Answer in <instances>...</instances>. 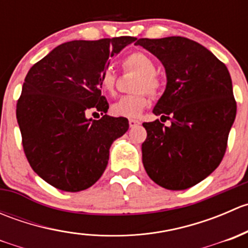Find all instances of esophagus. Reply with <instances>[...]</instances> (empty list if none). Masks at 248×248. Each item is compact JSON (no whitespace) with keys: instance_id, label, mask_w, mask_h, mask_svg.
Wrapping results in <instances>:
<instances>
[{"instance_id":"obj_1","label":"esophagus","mask_w":248,"mask_h":248,"mask_svg":"<svg viewBox=\"0 0 248 248\" xmlns=\"http://www.w3.org/2000/svg\"><path fill=\"white\" fill-rule=\"evenodd\" d=\"M128 124H129V127H131V128H134V127H137L139 124V121H137V120H129L128 121Z\"/></svg>"}]
</instances>
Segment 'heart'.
<instances>
[{
	"instance_id": "heart-1",
	"label": "heart",
	"mask_w": 248,
	"mask_h": 248,
	"mask_svg": "<svg viewBox=\"0 0 248 248\" xmlns=\"http://www.w3.org/2000/svg\"><path fill=\"white\" fill-rule=\"evenodd\" d=\"M124 66L140 73V78L137 81V90H146L151 94H156L158 92L161 84L158 77L155 74L156 64L149 55L141 51L132 52L124 60ZM115 84H116V76L114 72L110 68L104 69L99 77L101 89L106 93L112 94L115 91ZM149 104L150 98L147 93L140 91L138 93L124 94L120 97L115 103H112L110 110L114 116L136 119L140 116V114Z\"/></svg>"
}]
</instances>
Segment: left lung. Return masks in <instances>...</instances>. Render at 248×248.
Here are the masks:
<instances>
[{
    "instance_id": "obj_1",
    "label": "left lung",
    "mask_w": 248,
    "mask_h": 248,
    "mask_svg": "<svg viewBox=\"0 0 248 248\" xmlns=\"http://www.w3.org/2000/svg\"><path fill=\"white\" fill-rule=\"evenodd\" d=\"M136 46L166 69V90L152 112L171 122L142 124L144 168L163 188H189L209 176L226 152L236 116L231 74L210 50L185 37L140 38Z\"/></svg>"
}]
</instances>
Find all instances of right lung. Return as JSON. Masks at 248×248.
I'll use <instances>...</instances> for the list:
<instances>
[{
  "label": "right lung",
  "mask_w": 248,
  "mask_h": 248,
  "mask_svg": "<svg viewBox=\"0 0 248 248\" xmlns=\"http://www.w3.org/2000/svg\"><path fill=\"white\" fill-rule=\"evenodd\" d=\"M134 37L72 41L31 67L16 104L22 146L30 166L51 186L79 192L98 181L114 140L128 131L126 117L107 115L99 77L109 59ZM90 111L99 120L87 119Z\"/></svg>",
  "instance_id": "1"
}]
</instances>
